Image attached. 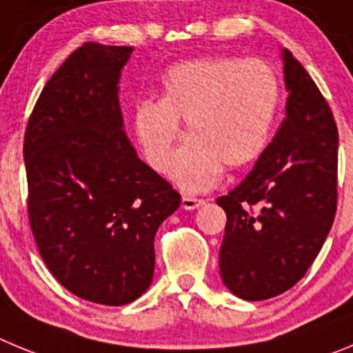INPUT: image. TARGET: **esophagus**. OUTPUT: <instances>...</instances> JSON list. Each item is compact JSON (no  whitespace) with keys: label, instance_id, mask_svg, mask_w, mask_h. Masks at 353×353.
<instances>
[{"label":"esophagus","instance_id":"1","mask_svg":"<svg viewBox=\"0 0 353 353\" xmlns=\"http://www.w3.org/2000/svg\"><path fill=\"white\" fill-rule=\"evenodd\" d=\"M205 200L202 199H193V196H183L181 200V208L186 209V211H193V209H199L200 205H204Z\"/></svg>","mask_w":353,"mask_h":353}]
</instances>
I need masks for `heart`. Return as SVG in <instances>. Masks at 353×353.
Wrapping results in <instances>:
<instances>
[{"instance_id": "heart-1", "label": "heart", "mask_w": 353, "mask_h": 353, "mask_svg": "<svg viewBox=\"0 0 353 353\" xmlns=\"http://www.w3.org/2000/svg\"><path fill=\"white\" fill-rule=\"evenodd\" d=\"M281 100L279 81L262 61L193 59L172 66L160 100L133 110V132L145 161L163 170L186 123L188 142L174 154L169 176L186 192H205L223 167L243 169L268 148Z\"/></svg>"}]
</instances>
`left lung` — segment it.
<instances>
[{
  "mask_svg": "<svg viewBox=\"0 0 353 353\" xmlns=\"http://www.w3.org/2000/svg\"><path fill=\"white\" fill-rule=\"evenodd\" d=\"M287 117L246 179L220 196L225 287L263 301L294 287L331 230L338 202V128L325 98L288 49L281 50Z\"/></svg>",
  "mask_w": 353,
  "mask_h": 353,
  "instance_id": "8db88e82",
  "label": "left lung"
}]
</instances>
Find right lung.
<instances>
[{
  "instance_id": "obj_1",
  "label": "right lung",
  "mask_w": 353,
  "mask_h": 353,
  "mask_svg": "<svg viewBox=\"0 0 353 353\" xmlns=\"http://www.w3.org/2000/svg\"><path fill=\"white\" fill-rule=\"evenodd\" d=\"M132 52L93 42L74 50L38 97L24 135L40 255L66 290L107 306L148 290L154 234L181 205L123 130L119 79Z\"/></svg>"
}]
</instances>
